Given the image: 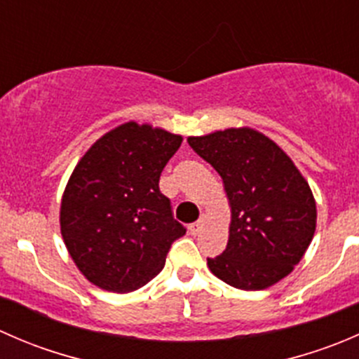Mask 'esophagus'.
<instances>
[{
    "mask_svg": "<svg viewBox=\"0 0 359 359\" xmlns=\"http://www.w3.org/2000/svg\"><path fill=\"white\" fill-rule=\"evenodd\" d=\"M201 229H203V220H198V222L191 224V226H189V233L191 234H198Z\"/></svg>",
    "mask_w": 359,
    "mask_h": 359,
    "instance_id": "34e87169",
    "label": "esophagus"
}]
</instances>
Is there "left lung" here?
Returning a JSON list of instances; mask_svg holds the SVG:
<instances>
[{
  "label": "left lung",
  "instance_id": "8db88e82",
  "mask_svg": "<svg viewBox=\"0 0 359 359\" xmlns=\"http://www.w3.org/2000/svg\"><path fill=\"white\" fill-rule=\"evenodd\" d=\"M222 179L229 240L208 269L240 290H264L292 273L316 231L309 182L274 140L250 126L187 137Z\"/></svg>",
  "mask_w": 359,
  "mask_h": 359
}]
</instances>
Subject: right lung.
Listing matches in <instances>:
<instances>
[{"instance_id":"add662e5","label":"right lung","mask_w":359,"mask_h":359,"mask_svg":"<svg viewBox=\"0 0 359 359\" xmlns=\"http://www.w3.org/2000/svg\"><path fill=\"white\" fill-rule=\"evenodd\" d=\"M182 135L126 121L104 133L72 170L60 201V234L79 273L95 287L128 293L165 266L186 234L173 220L159 175Z\"/></svg>"}]
</instances>
